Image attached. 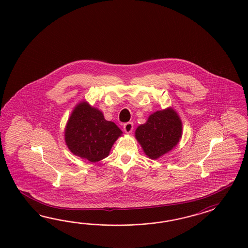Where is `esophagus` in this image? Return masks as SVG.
Listing matches in <instances>:
<instances>
[{
	"label": "esophagus",
	"instance_id": "1",
	"mask_svg": "<svg viewBox=\"0 0 248 248\" xmlns=\"http://www.w3.org/2000/svg\"><path fill=\"white\" fill-rule=\"evenodd\" d=\"M133 129H134V124L132 122H129V123H126V124H124V130L126 134H131Z\"/></svg>",
	"mask_w": 248,
	"mask_h": 248
}]
</instances>
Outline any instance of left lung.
I'll list each match as a JSON object with an SVG mask.
<instances>
[{"instance_id":"left-lung-1","label":"left lung","mask_w":248,"mask_h":248,"mask_svg":"<svg viewBox=\"0 0 248 248\" xmlns=\"http://www.w3.org/2000/svg\"><path fill=\"white\" fill-rule=\"evenodd\" d=\"M182 122L173 108L152 113L135 130V138L144 154L155 160L172 150L182 137Z\"/></svg>"}]
</instances>
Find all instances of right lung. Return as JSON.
<instances>
[{
    "label": "right lung",
    "mask_w": 248,
    "mask_h": 248,
    "mask_svg": "<svg viewBox=\"0 0 248 248\" xmlns=\"http://www.w3.org/2000/svg\"><path fill=\"white\" fill-rule=\"evenodd\" d=\"M123 132L114 123L87 102L76 105L68 119L64 139L69 150L92 163L107 157Z\"/></svg>",
    "instance_id": "obj_1"
}]
</instances>
